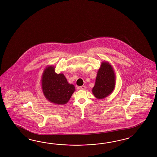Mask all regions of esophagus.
<instances>
[{"label":"esophagus","mask_w":157,"mask_h":157,"mask_svg":"<svg viewBox=\"0 0 157 157\" xmlns=\"http://www.w3.org/2000/svg\"><path fill=\"white\" fill-rule=\"evenodd\" d=\"M79 89L81 90H85L86 89V87L85 86H81L79 87Z\"/></svg>","instance_id":"obj_1"}]
</instances>
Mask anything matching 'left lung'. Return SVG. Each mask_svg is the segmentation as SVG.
<instances>
[{
	"mask_svg": "<svg viewBox=\"0 0 157 157\" xmlns=\"http://www.w3.org/2000/svg\"><path fill=\"white\" fill-rule=\"evenodd\" d=\"M116 75L112 65L105 61L99 69L92 92L98 99H103L111 94L115 89Z\"/></svg>",
	"mask_w": 157,
	"mask_h": 157,
	"instance_id": "obj_1",
	"label": "left lung"
}]
</instances>
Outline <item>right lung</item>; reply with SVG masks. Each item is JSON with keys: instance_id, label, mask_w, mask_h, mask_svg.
<instances>
[{"instance_id": "right-lung-1", "label": "right lung", "mask_w": 157, "mask_h": 157, "mask_svg": "<svg viewBox=\"0 0 157 157\" xmlns=\"http://www.w3.org/2000/svg\"><path fill=\"white\" fill-rule=\"evenodd\" d=\"M55 67H46L41 77V87L45 98L51 103L66 104L75 90L73 84L67 82L63 73H56Z\"/></svg>"}]
</instances>
